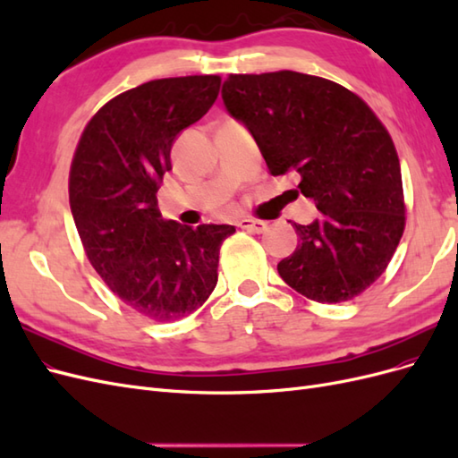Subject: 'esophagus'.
Masks as SVG:
<instances>
[{"instance_id":"obj_1","label":"esophagus","mask_w":458,"mask_h":458,"mask_svg":"<svg viewBox=\"0 0 458 458\" xmlns=\"http://www.w3.org/2000/svg\"><path fill=\"white\" fill-rule=\"evenodd\" d=\"M239 227L246 229V231H252V233H266L269 224H267V221H261V219H241Z\"/></svg>"}]
</instances>
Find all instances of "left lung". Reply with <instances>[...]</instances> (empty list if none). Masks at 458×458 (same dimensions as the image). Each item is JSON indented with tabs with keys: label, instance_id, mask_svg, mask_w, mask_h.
Returning <instances> with one entry per match:
<instances>
[{
	"label": "left lung",
	"instance_id": "left-lung-1",
	"mask_svg": "<svg viewBox=\"0 0 458 458\" xmlns=\"http://www.w3.org/2000/svg\"><path fill=\"white\" fill-rule=\"evenodd\" d=\"M227 113L250 130L273 175H300L321 212L296 225L281 279L321 303L352 300L390 263L405 229L394 141L369 105L335 81L293 71L229 74Z\"/></svg>",
	"mask_w": 458,
	"mask_h": 458
}]
</instances>
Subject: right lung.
<instances>
[{"mask_svg": "<svg viewBox=\"0 0 458 458\" xmlns=\"http://www.w3.org/2000/svg\"><path fill=\"white\" fill-rule=\"evenodd\" d=\"M219 84L212 74L162 78L116 95L88 122L72 158L68 197L88 259L152 321L202 306L217 284L219 246L234 233L165 221L157 200L174 141L210 110Z\"/></svg>", "mask_w": 458, "mask_h": 458, "instance_id": "obj_1", "label": "right lung"}]
</instances>
